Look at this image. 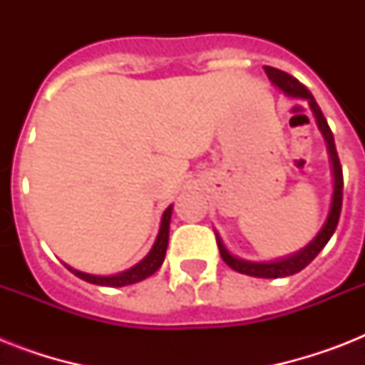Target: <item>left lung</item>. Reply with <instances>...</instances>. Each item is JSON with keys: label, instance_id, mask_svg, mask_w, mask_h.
Returning <instances> with one entry per match:
<instances>
[{"label": "left lung", "instance_id": "8db88e82", "mask_svg": "<svg viewBox=\"0 0 365 365\" xmlns=\"http://www.w3.org/2000/svg\"><path fill=\"white\" fill-rule=\"evenodd\" d=\"M265 73L269 76L274 85L278 88H282L284 93L288 96H297V98L309 100V104L312 108V113L317 117V123L322 130L326 142H328V151L329 159H331V168H334V197H331V208H329V216L324 223L322 231L317 235V239L312 240L305 250H301L292 257H286V259L280 261H271V263H252V261H244L239 257H233L229 254L223 242L217 237V248H220V254H222V259L227 263L233 271L242 272V274H248V277L255 278H280V277H289V274H295V272L303 271L309 263H311L314 257H317L322 248L328 244V240L331 239V235L335 233L337 229V223H339L341 216V206H343V168H341L339 155H337V149H335L334 134H331V128H329L326 117H324L322 110L318 108L317 100L312 98V94L309 93V88L305 85H301L295 77H292L289 73L282 70H277L272 66H265Z\"/></svg>", "mask_w": 365, "mask_h": 365}]
</instances>
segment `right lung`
<instances>
[{
    "mask_svg": "<svg viewBox=\"0 0 365 365\" xmlns=\"http://www.w3.org/2000/svg\"><path fill=\"white\" fill-rule=\"evenodd\" d=\"M170 216H172V206H168L163 214V220H160V229L159 235H157V240H155L153 248L145 257H143L138 265H134L128 271L121 272V274H115V277H94V274H87V272L76 271L68 267L76 277H79L81 280H87L91 284H98V286H111V288H119V286H128V284H136L143 278L151 277L165 261L166 255V246H168V229H170Z\"/></svg>",
    "mask_w": 365,
    "mask_h": 365,
    "instance_id": "1",
    "label": "right lung"
}]
</instances>
